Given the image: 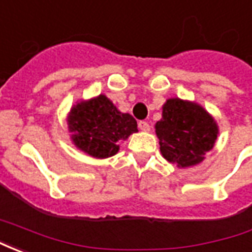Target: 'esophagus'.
<instances>
[{
	"label": "esophagus",
	"mask_w": 252,
	"mask_h": 252,
	"mask_svg": "<svg viewBox=\"0 0 252 252\" xmlns=\"http://www.w3.org/2000/svg\"><path fill=\"white\" fill-rule=\"evenodd\" d=\"M137 126H139V129L143 132H148L151 129V126H150V124H148L147 121H139V123H137Z\"/></svg>",
	"instance_id": "esophagus-1"
}]
</instances>
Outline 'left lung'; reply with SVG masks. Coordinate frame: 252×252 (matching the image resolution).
<instances>
[{
    "instance_id": "left-lung-1",
    "label": "left lung",
    "mask_w": 252,
    "mask_h": 252,
    "mask_svg": "<svg viewBox=\"0 0 252 252\" xmlns=\"http://www.w3.org/2000/svg\"><path fill=\"white\" fill-rule=\"evenodd\" d=\"M155 132L163 158L184 169L204 160L205 154L215 146L219 128L201 105L170 98L164 102Z\"/></svg>"
}]
</instances>
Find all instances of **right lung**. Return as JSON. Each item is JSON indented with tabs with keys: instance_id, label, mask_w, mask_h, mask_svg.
<instances>
[{
	"instance_id": "add662e5",
	"label": "right lung",
	"mask_w": 252,
	"mask_h": 252,
	"mask_svg": "<svg viewBox=\"0 0 252 252\" xmlns=\"http://www.w3.org/2000/svg\"><path fill=\"white\" fill-rule=\"evenodd\" d=\"M67 124L77 148L98 159L113 157L120 148L117 142L137 132L136 120L121 113L104 94L74 105Z\"/></svg>"
}]
</instances>
